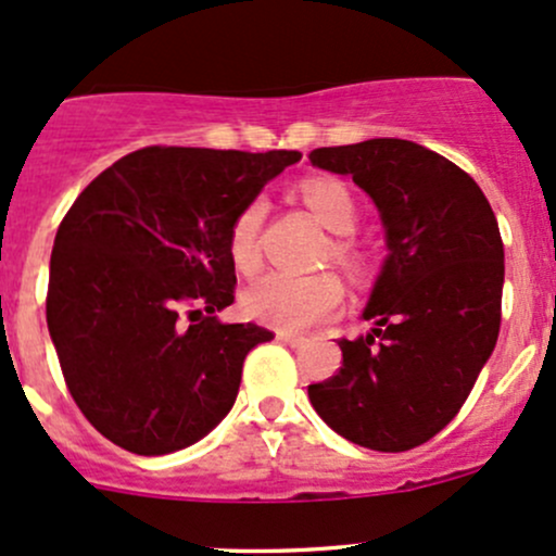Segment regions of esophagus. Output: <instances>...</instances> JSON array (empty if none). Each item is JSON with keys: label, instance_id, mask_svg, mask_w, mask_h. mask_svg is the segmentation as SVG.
Listing matches in <instances>:
<instances>
[{"label": "esophagus", "instance_id": "obj_1", "mask_svg": "<svg viewBox=\"0 0 556 556\" xmlns=\"http://www.w3.org/2000/svg\"><path fill=\"white\" fill-rule=\"evenodd\" d=\"M277 341H282L288 346H301L306 339L301 333H290V330H277Z\"/></svg>", "mask_w": 556, "mask_h": 556}]
</instances>
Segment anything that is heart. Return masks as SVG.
<instances>
[{"label":"heart","instance_id":"obj_1","mask_svg":"<svg viewBox=\"0 0 556 556\" xmlns=\"http://www.w3.org/2000/svg\"><path fill=\"white\" fill-rule=\"evenodd\" d=\"M299 193L312 215L333 233H352L357 226V201L352 190L341 179L333 177H309L299 185ZM261 199H252L237 212L228 228V257L233 268L244 277L261 268V223H263ZM328 255L344 268L361 266V252L350 239L339 237L330 242ZM244 312L263 325L279 330H304L323 323L336 314L344 304V282L336 274L319 271L309 277H293V274L271 271L252 282L242 295Z\"/></svg>","mask_w":556,"mask_h":556}]
</instances>
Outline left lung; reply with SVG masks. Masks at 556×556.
Listing matches in <instances>:
<instances>
[{
	"mask_svg": "<svg viewBox=\"0 0 556 556\" xmlns=\"http://www.w3.org/2000/svg\"><path fill=\"white\" fill-rule=\"evenodd\" d=\"M319 169L352 174L382 212L390 257L341 368L309 384L314 412L352 444L406 452L468 401L501 333L503 239L468 172L406 139L317 148Z\"/></svg>",
	"mask_w": 556,
	"mask_h": 556,
	"instance_id": "obj_1",
	"label": "left lung"
}]
</instances>
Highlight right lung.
I'll use <instances>...</instances> for the list:
<instances>
[{
  "label": "right lung",
  "mask_w": 556,
  "mask_h": 556,
  "mask_svg": "<svg viewBox=\"0 0 556 556\" xmlns=\"http://www.w3.org/2000/svg\"><path fill=\"white\" fill-rule=\"evenodd\" d=\"M299 159L153 144L115 161L70 206L45 317L77 408L112 444L169 454L231 412L244 357L271 330L215 317L237 290L228 228Z\"/></svg>",
  "instance_id": "add662e5"
}]
</instances>
